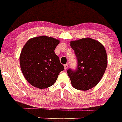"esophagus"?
I'll use <instances>...</instances> for the list:
<instances>
[{"instance_id":"obj_1","label":"esophagus","mask_w":122,"mask_h":122,"mask_svg":"<svg viewBox=\"0 0 122 122\" xmlns=\"http://www.w3.org/2000/svg\"><path fill=\"white\" fill-rule=\"evenodd\" d=\"M64 68H65V69H68V64L64 65Z\"/></svg>"}]
</instances>
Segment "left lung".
<instances>
[{
	"instance_id": "left-lung-1",
	"label": "left lung",
	"mask_w": 122,
	"mask_h": 122,
	"mask_svg": "<svg viewBox=\"0 0 122 122\" xmlns=\"http://www.w3.org/2000/svg\"><path fill=\"white\" fill-rule=\"evenodd\" d=\"M70 46L77 59L75 71H67L73 87L87 91L93 88L103 77L107 66V53L104 46L91 38L72 41Z\"/></svg>"
}]
</instances>
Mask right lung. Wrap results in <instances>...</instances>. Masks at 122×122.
<instances>
[{
    "label": "right lung",
    "mask_w": 122,
    "mask_h": 122,
    "mask_svg": "<svg viewBox=\"0 0 122 122\" xmlns=\"http://www.w3.org/2000/svg\"><path fill=\"white\" fill-rule=\"evenodd\" d=\"M60 41L42 36L32 38L22 48L20 69L26 80L34 87L44 89L51 86L64 67L54 52Z\"/></svg>",
    "instance_id": "1"
}]
</instances>
